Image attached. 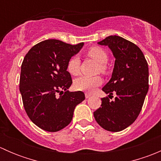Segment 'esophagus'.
<instances>
[{
  "label": "esophagus",
  "mask_w": 161,
  "mask_h": 161,
  "mask_svg": "<svg viewBox=\"0 0 161 161\" xmlns=\"http://www.w3.org/2000/svg\"><path fill=\"white\" fill-rule=\"evenodd\" d=\"M85 97H86V99L90 98V97H91V94L89 93V92H86V93H85Z\"/></svg>",
  "instance_id": "1"
}]
</instances>
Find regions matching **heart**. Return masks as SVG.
<instances>
[{"label":"heart","mask_w":161,"mask_h":161,"mask_svg":"<svg viewBox=\"0 0 161 161\" xmlns=\"http://www.w3.org/2000/svg\"><path fill=\"white\" fill-rule=\"evenodd\" d=\"M86 54L90 58L98 62L97 71L106 74L108 71L107 62L108 61V54L103 48L100 47H92L88 49ZM80 59L75 55L69 60L67 64V70L72 75H77L80 72ZM102 79L100 76H86L82 75L74 81V87L78 90L89 91L91 92L97 86L100 85Z\"/></svg>","instance_id":"b5f03b06"}]
</instances>
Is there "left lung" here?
I'll return each mask as SVG.
<instances>
[{"mask_svg":"<svg viewBox=\"0 0 161 161\" xmlns=\"http://www.w3.org/2000/svg\"><path fill=\"white\" fill-rule=\"evenodd\" d=\"M98 44L109 47L115 58L111 79L102 90L116 92L117 97L114 101L102 98L93 115L105 130L120 131L131 125L142 110L149 90L148 64L139 47L121 36H110Z\"/></svg>","mask_w":161,"mask_h":161,"instance_id":"obj_1","label":"left lung"}]
</instances>
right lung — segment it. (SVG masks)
I'll use <instances>...</instances> for the list:
<instances>
[{
    "mask_svg": "<svg viewBox=\"0 0 161 161\" xmlns=\"http://www.w3.org/2000/svg\"><path fill=\"white\" fill-rule=\"evenodd\" d=\"M83 44L47 40L34 45L24 58L19 90L27 115L43 130L54 132L65 128L76 105L85 100L82 91L68 90L72 80L67 71L69 60Z\"/></svg>",
    "mask_w": 161,
    "mask_h": 161,
    "instance_id": "add662e5",
    "label": "right lung"
}]
</instances>
